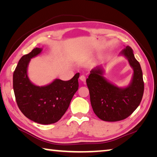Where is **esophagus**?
Returning <instances> with one entry per match:
<instances>
[{"mask_svg": "<svg viewBox=\"0 0 157 157\" xmlns=\"http://www.w3.org/2000/svg\"><path fill=\"white\" fill-rule=\"evenodd\" d=\"M79 79H80V80L82 82H86V77L82 75H81L80 77H79Z\"/></svg>", "mask_w": 157, "mask_h": 157, "instance_id": "obj_1", "label": "esophagus"}]
</instances>
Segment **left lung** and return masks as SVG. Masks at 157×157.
I'll return each mask as SVG.
<instances>
[{
	"mask_svg": "<svg viewBox=\"0 0 157 157\" xmlns=\"http://www.w3.org/2000/svg\"><path fill=\"white\" fill-rule=\"evenodd\" d=\"M133 52L132 48L127 46L119 54L128 60L134 71L131 81L126 86L119 87L105 78L102 66L90 71L86 79L90 100L94 113L101 120L115 122L125 119L141 102L144 91L143 73Z\"/></svg>",
	"mask_w": 157,
	"mask_h": 157,
	"instance_id": "1",
	"label": "left lung"
}]
</instances>
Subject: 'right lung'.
Returning <instances> with one entry per match:
<instances>
[{
  "label": "right lung",
  "mask_w": 157,
  "mask_h": 157,
  "mask_svg": "<svg viewBox=\"0 0 157 157\" xmlns=\"http://www.w3.org/2000/svg\"><path fill=\"white\" fill-rule=\"evenodd\" d=\"M42 50L35 48L18 61L13 74V89L18 107L25 116L35 123L49 124L60 120L68 109L78 89L79 73L68 81L55 79L44 86L34 84L29 79L28 65Z\"/></svg>",
  "instance_id": "add662e5"
}]
</instances>
